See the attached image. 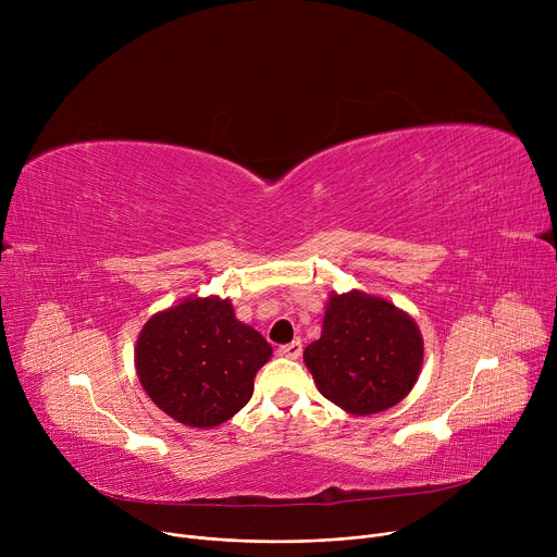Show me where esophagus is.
I'll list each match as a JSON object with an SVG mask.
<instances>
[{"label": "esophagus", "instance_id": "34e87169", "mask_svg": "<svg viewBox=\"0 0 557 557\" xmlns=\"http://www.w3.org/2000/svg\"><path fill=\"white\" fill-rule=\"evenodd\" d=\"M280 357H286V359H298L302 355V343L300 341H290L286 345H280Z\"/></svg>", "mask_w": 557, "mask_h": 557}]
</instances>
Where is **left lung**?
<instances>
[{
	"label": "left lung",
	"mask_w": 557,
	"mask_h": 557,
	"mask_svg": "<svg viewBox=\"0 0 557 557\" xmlns=\"http://www.w3.org/2000/svg\"><path fill=\"white\" fill-rule=\"evenodd\" d=\"M424 341L416 320L363 290L332 294L323 334L305 349L318 391L352 416H374L416 386Z\"/></svg>",
	"instance_id": "left-lung-1"
}]
</instances>
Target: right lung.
Wrapping results in <instances>:
<instances>
[{"mask_svg": "<svg viewBox=\"0 0 557 557\" xmlns=\"http://www.w3.org/2000/svg\"><path fill=\"white\" fill-rule=\"evenodd\" d=\"M273 355L230 300L187 298L139 332L135 370L153 404L175 422L212 429L250 401L255 374Z\"/></svg>", "mask_w": 557, "mask_h": 557, "instance_id": "1", "label": "right lung"}]
</instances>
